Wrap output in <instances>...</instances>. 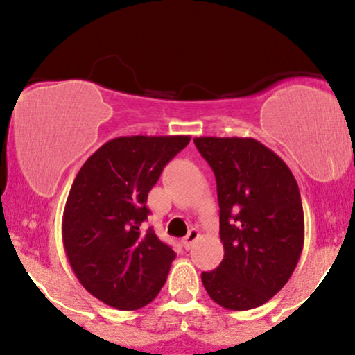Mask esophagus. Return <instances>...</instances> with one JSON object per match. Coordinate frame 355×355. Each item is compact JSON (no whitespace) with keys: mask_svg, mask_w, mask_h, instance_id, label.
<instances>
[{"mask_svg":"<svg viewBox=\"0 0 355 355\" xmlns=\"http://www.w3.org/2000/svg\"><path fill=\"white\" fill-rule=\"evenodd\" d=\"M198 237H200V232L196 231V229H191V231L186 234V237H184V241H182V243H184V246L189 250V248L193 246V243H195Z\"/></svg>","mask_w":355,"mask_h":355,"instance_id":"34e87169","label":"esophagus"}]
</instances>
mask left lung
Wrapping results in <instances>:
<instances>
[{
  "instance_id": "obj_1",
  "label": "left lung",
  "mask_w": 355,
  "mask_h": 355,
  "mask_svg": "<svg viewBox=\"0 0 355 355\" xmlns=\"http://www.w3.org/2000/svg\"><path fill=\"white\" fill-rule=\"evenodd\" d=\"M220 207L224 259L202 282L231 311L258 308L291 279L304 244L301 193L287 164L254 138L198 137Z\"/></svg>"
}]
</instances>
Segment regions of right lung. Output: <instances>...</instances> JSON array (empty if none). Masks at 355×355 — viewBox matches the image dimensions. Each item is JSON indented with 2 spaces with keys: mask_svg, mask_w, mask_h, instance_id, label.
Instances as JSON below:
<instances>
[{
  "mask_svg": "<svg viewBox=\"0 0 355 355\" xmlns=\"http://www.w3.org/2000/svg\"><path fill=\"white\" fill-rule=\"evenodd\" d=\"M191 137H118L76 174L63 211V244L83 287L116 309L135 311L167 280L173 248L144 232L148 191Z\"/></svg>",
  "mask_w": 355,
  "mask_h": 355,
  "instance_id": "add662e5",
  "label": "right lung"
}]
</instances>
